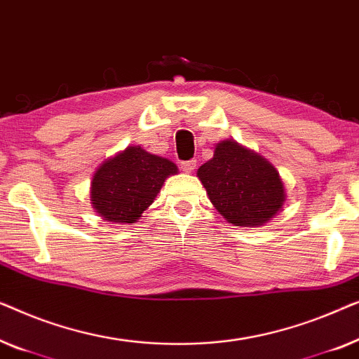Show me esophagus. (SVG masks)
I'll list each match as a JSON object with an SVG mask.
<instances>
[{
	"label": "esophagus",
	"mask_w": 359,
	"mask_h": 359,
	"mask_svg": "<svg viewBox=\"0 0 359 359\" xmlns=\"http://www.w3.org/2000/svg\"><path fill=\"white\" fill-rule=\"evenodd\" d=\"M182 165V170H184L185 174H191L196 168V161L195 159H190V161H184V163L180 164Z\"/></svg>",
	"instance_id": "esophagus-1"
}]
</instances>
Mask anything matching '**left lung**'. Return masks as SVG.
<instances>
[{"instance_id":"1","label":"left lung","mask_w":359,"mask_h":359,"mask_svg":"<svg viewBox=\"0 0 359 359\" xmlns=\"http://www.w3.org/2000/svg\"><path fill=\"white\" fill-rule=\"evenodd\" d=\"M196 177L218 213L241 228L269 223L286 201L285 184L275 165L234 140L219 141Z\"/></svg>"}]
</instances>
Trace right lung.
<instances>
[{
    "label": "right lung",
    "mask_w": 359,
    "mask_h": 359,
    "mask_svg": "<svg viewBox=\"0 0 359 359\" xmlns=\"http://www.w3.org/2000/svg\"><path fill=\"white\" fill-rule=\"evenodd\" d=\"M177 172L172 161L141 146H127L95 169L90 205L109 223L133 224L156 200L164 182Z\"/></svg>",
    "instance_id": "right-lung-1"
}]
</instances>
